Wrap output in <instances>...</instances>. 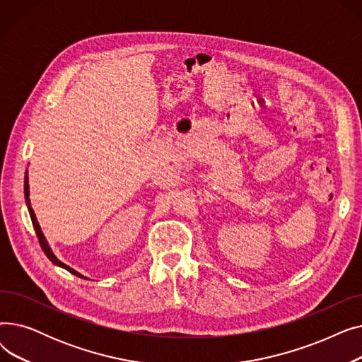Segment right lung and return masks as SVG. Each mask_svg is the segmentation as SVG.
<instances>
[{"instance_id":"add662e5","label":"right lung","mask_w":362,"mask_h":362,"mask_svg":"<svg viewBox=\"0 0 362 362\" xmlns=\"http://www.w3.org/2000/svg\"><path fill=\"white\" fill-rule=\"evenodd\" d=\"M25 199H26V204H28V210H29V214H30V218H32V224H33V229H35V233H36V236H37V240H40V245H41V248H42V251H44V254L49 258V261L52 262V264H55V265H59V267H63V269H66L67 272H70L71 274H74V276H78V277H82V279H86L85 276H82L81 273H78L76 270H73V269H70L69 265H66L64 262H62L59 258H57L54 254H52V251H51V248H49V245H48V242H47V239H45V236H44V233L41 232V227H40V223L36 221V217H35V213H33V210H32V206H30V199H29V183H28V171H26V176H25Z\"/></svg>"}]
</instances>
